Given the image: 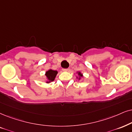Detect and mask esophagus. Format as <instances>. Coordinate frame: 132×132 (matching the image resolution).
Here are the masks:
<instances>
[{
  "label": "esophagus",
  "mask_w": 132,
  "mask_h": 132,
  "mask_svg": "<svg viewBox=\"0 0 132 132\" xmlns=\"http://www.w3.org/2000/svg\"><path fill=\"white\" fill-rule=\"evenodd\" d=\"M69 71V69H63V71L64 72H68Z\"/></svg>",
  "instance_id": "esophagus-1"
}]
</instances>
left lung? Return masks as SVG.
Returning a JSON list of instances; mask_svg holds the SVG:
<instances>
[{"label":"left lung","mask_w":132,"mask_h":132,"mask_svg":"<svg viewBox=\"0 0 132 132\" xmlns=\"http://www.w3.org/2000/svg\"><path fill=\"white\" fill-rule=\"evenodd\" d=\"M77 74L78 76H77L76 78H77L78 80H80L81 79V78L83 77V75L80 71H77Z\"/></svg>","instance_id":"1"}]
</instances>
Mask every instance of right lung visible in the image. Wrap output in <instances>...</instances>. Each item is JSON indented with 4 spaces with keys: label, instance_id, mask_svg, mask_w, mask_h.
Returning <instances> with one entry per match:
<instances>
[{
    "label": "right lung",
    "instance_id": "add662e5",
    "mask_svg": "<svg viewBox=\"0 0 132 132\" xmlns=\"http://www.w3.org/2000/svg\"><path fill=\"white\" fill-rule=\"evenodd\" d=\"M58 74L57 71H55L52 69H50L47 71L45 73V76L46 78V83H49L52 81H54L56 75Z\"/></svg>",
    "mask_w": 132,
    "mask_h": 132
}]
</instances>
